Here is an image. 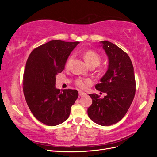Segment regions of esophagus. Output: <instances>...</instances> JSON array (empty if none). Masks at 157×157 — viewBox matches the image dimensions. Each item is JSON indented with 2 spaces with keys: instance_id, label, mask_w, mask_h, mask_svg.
Instances as JSON below:
<instances>
[{
  "instance_id": "34e87169",
  "label": "esophagus",
  "mask_w": 157,
  "mask_h": 157,
  "mask_svg": "<svg viewBox=\"0 0 157 157\" xmlns=\"http://www.w3.org/2000/svg\"><path fill=\"white\" fill-rule=\"evenodd\" d=\"M78 94H79V96H80V97L84 96H86V93H84V92H78Z\"/></svg>"
}]
</instances>
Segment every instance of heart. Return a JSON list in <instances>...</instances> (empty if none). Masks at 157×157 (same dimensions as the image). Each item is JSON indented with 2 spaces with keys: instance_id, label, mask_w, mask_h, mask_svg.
<instances>
[{
  "instance_id": "heart-1",
  "label": "heart",
  "mask_w": 157,
  "mask_h": 157,
  "mask_svg": "<svg viewBox=\"0 0 157 157\" xmlns=\"http://www.w3.org/2000/svg\"><path fill=\"white\" fill-rule=\"evenodd\" d=\"M82 56L85 61L86 63L91 67V66H94L96 67L99 63H100L101 61V58L100 55H99L98 52L94 51L93 50H85L82 52ZM73 58V56H71L69 57L67 61L65 63V67H67L71 63V60ZM75 85L78 88L82 90H86L90 84H92V80L90 79H84L82 78H78L75 80Z\"/></svg>"
}]
</instances>
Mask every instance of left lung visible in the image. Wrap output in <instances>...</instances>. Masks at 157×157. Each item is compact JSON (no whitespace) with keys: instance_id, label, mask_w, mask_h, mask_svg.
<instances>
[{"instance_id":"left-lung-1","label":"left lung","mask_w":157,"mask_h":157,"mask_svg":"<svg viewBox=\"0 0 157 157\" xmlns=\"http://www.w3.org/2000/svg\"><path fill=\"white\" fill-rule=\"evenodd\" d=\"M101 42L109 63L96 88L107 95L101 99L96 94H89L92 103L88 109V115L96 124L106 126L116 124L126 115L134 98L136 80L129 56L111 42Z\"/></svg>"}]
</instances>
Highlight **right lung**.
Masks as SVG:
<instances>
[{
	"instance_id": "obj_1",
	"label": "right lung",
	"mask_w": 157,
	"mask_h": 157,
	"mask_svg": "<svg viewBox=\"0 0 157 157\" xmlns=\"http://www.w3.org/2000/svg\"><path fill=\"white\" fill-rule=\"evenodd\" d=\"M79 42L51 40L36 47L28 58L23 90L33 115L43 124L54 126L67 119L78 98L76 90L56 89V76L63 71L69 56Z\"/></svg>"
}]
</instances>
